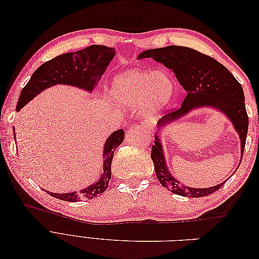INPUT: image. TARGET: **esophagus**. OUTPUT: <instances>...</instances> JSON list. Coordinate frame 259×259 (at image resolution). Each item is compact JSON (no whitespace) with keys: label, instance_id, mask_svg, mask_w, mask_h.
I'll return each mask as SVG.
<instances>
[{"label":"esophagus","instance_id":"esophagus-1","mask_svg":"<svg viewBox=\"0 0 259 259\" xmlns=\"http://www.w3.org/2000/svg\"><path fill=\"white\" fill-rule=\"evenodd\" d=\"M145 128H146V130H148V128H150V127H148V126H145Z\"/></svg>","mask_w":259,"mask_h":259}]
</instances>
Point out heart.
Segmentation results:
<instances>
[{
	"label": "heart",
	"mask_w": 259,
	"mask_h": 259,
	"mask_svg": "<svg viewBox=\"0 0 259 259\" xmlns=\"http://www.w3.org/2000/svg\"><path fill=\"white\" fill-rule=\"evenodd\" d=\"M110 92L120 106L142 104L145 110L152 112L168 104L174 95V83L165 71L136 69L116 75Z\"/></svg>",
	"instance_id": "b5f03b06"
}]
</instances>
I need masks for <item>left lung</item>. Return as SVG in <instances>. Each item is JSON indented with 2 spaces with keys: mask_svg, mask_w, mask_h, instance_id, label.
<instances>
[{
  "mask_svg": "<svg viewBox=\"0 0 259 259\" xmlns=\"http://www.w3.org/2000/svg\"><path fill=\"white\" fill-rule=\"evenodd\" d=\"M145 58H152L173 70L177 80L187 92L182 107L164 115L158 123L159 127L178 120L180 116L194 108L202 106L215 107L232 121L241 139L243 158L248 130V116L242 86L229 70L205 54L177 45L145 51L139 55L138 59ZM154 139L150 156L156 177L160 184L167 190L183 197L202 198L221 189L227 182L226 180L215 187L205 189H195L182 185L169 174L158 134L154 136Z\"/></svg>",
  "mask_w": 259,
  "mask_h": 259,
  "instance_id": "obj_1",
  "label": "left lung"
}]
</instances>
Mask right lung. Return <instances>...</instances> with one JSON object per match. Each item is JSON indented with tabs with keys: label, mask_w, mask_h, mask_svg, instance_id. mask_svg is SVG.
I'll list each match as a JSON object with an SVG mask.
<instances>
[{
	"label": "right lung",
	"mask_w": 259,
	"mask_h": 259,
	"mask_svg": "<svg viewBox=\"0 0 259 259\" xmlns=\"http://www.w3.org/2000/svg\"><path fill=\"white\" fill-rule=\"evenodd\" d=\"M112 48L105 45H91L74 53H67L44 62L33 72L31 79L22 89L17 104V111L43 90L56 84H68L92 92L101 74L114 57ZM16 140V138H15ZM124 140V131L113 132L107 139L104 149V173L97 183L84 188L79 192L53 193L52 197L69 202L90 200L100 195L109 186L111 178V163L115 149Z\"/></svg>",
	"instance_id": "obj_1"
}]
</instances>
